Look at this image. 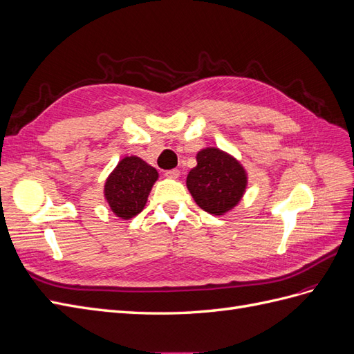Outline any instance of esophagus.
Masks as SVG:
<instances>
[{
  "instance_id": "obj_1",
  "label": "esophagus",
  "mask_w": 354,
  "mask_h": 354,
  "mask_svg": "<svg viewBox=\"0 0 354 354\" xmlns=\"http://www.w3.org/2000/svg\"><path fill=\"white\" fill-rule=\"evenodd\" d=\"M165 176L168 178H178L180 177V171L178 169H169V171H165Z\"/></svg>"
}]
</instances>
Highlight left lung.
Instances as JSON below:
<instances>
[{"label": "left lung", "instance_id": "1", "mask_svg": "<svg viewBox=\"0 0 354 354\" xmlns=\"http://www.w3.org/2000/svg\"><path fill=\"white\" fill-rule=\"evenodd\" d=\"M196 160L186 186L198 205L214 216H223L236 207L248 186V174L239 160L218 147L202 149Z\"/></svg>", "mask_w": 354, "mask_h": 354}]
</instances>
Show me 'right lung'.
Masks as SVG:
<instances>
[{
	"label": "right lung",
	"mask_w": 354,
	"mask_h": 354,
	"mask_svg": "<svg viewBox=\"0 0 354 354\" xmlns=\"http://www.w3.org/2000/svg\"><path fill=\"white\" fill-rule=\"evenodd\" d=\"M158 171L138 156L122 158L106 178L104 199L112 212L122 220L140 214L158 180Z\"/></svg>",
	"instance_id": "right-lung-1"
}]
</instances>
